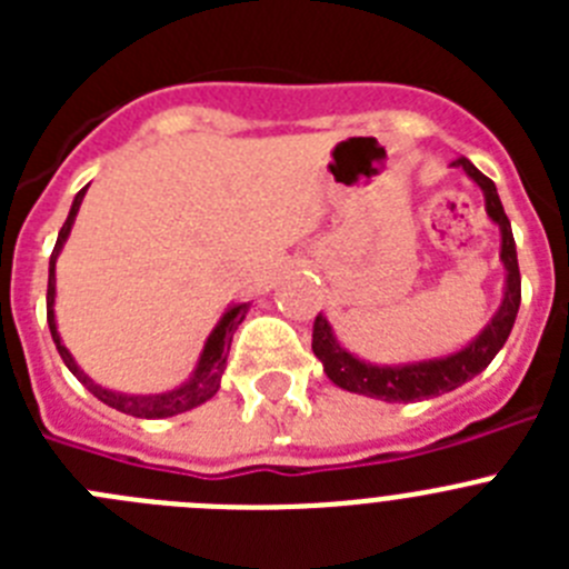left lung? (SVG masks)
<instances>
[{"mask_svg": "<svg viewBox=\"0 0 569 569\" xmlns=\"http://www.w3.org/2000/svg\"><path fill=\"white\" fill-rule=\"evenodd\" d=\"M456 168H465L472 182L485 190V204L487 216L501 228V261L507 268V284H505V299H501L499 313L492 316L490 325L481 330L465 350L445 359H430V361H416V365H396V367H379L370 361L356 359L353 353H347L345 347L336 341L333 330H330L325 316H316L313 321V353L319 356L325 365V373L333 385L350 393L370 396V399L381 401H410L433 399V396L450 393L472 376H479L501 347H505L507 336H510L512 325H516V313L521 305V273H519V259H516V241H512L510 219H507L501 199L496 193L492 179H487L472 162H467L465 156L456 159Z\"/></svg>", "mask_w": 569, "mask_h": 569, "instance_id": "obj_1", "label": "left lung"}]
</instances>
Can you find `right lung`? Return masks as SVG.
I'll use <instances>...</instances> for the list:
<instances>
[{
    "label": "right lung",
    "mask_w": 569,
    "mask_h": 569,
    "mask_svg": "<svg viewBox=\"0 0 569 569\" xmlns=\"http://www.w3.org/2000/svg\"><path fill=\"white\" fill-rule=\"evenodd\" d=\"M88 190V188H84ZM84 190H79L73 204H70V213L64 219L62 230H59V239H57V248L50 253V270H48V328L50 336H53V345H57L59 356L62 361L68 365V370L88 387L90 393L97 396L99 401H104L108 407L119 410V413H128L136 416V419H168V416H179L184 410H193V407L204 405L208 399H213L219 385H222V373H224V365H228V353H230V341H233L236 328L241 325L244 313H248V301L244 305H233L228 313L219 319V325L213 328V333L208 336L204 341V350L199 356V365H196L193 376H190L184 385H179L176 390H168V393H156V396H124V393H113L108 387L97 385L93 379L84 376L82 367L73 361V356L68 353V347L62 345L59 339V330H57V316H53V299H57V256L62 250V244L68 241L70 228H73V219L79 213V204L84 199Z\"/></svg>",
    "instance_id": "add662e5"
}]
</instances>
